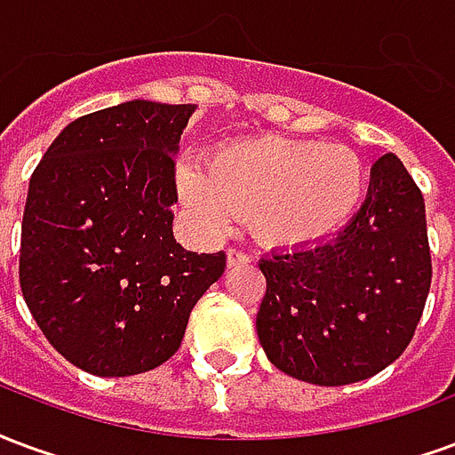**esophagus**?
I'll list each match as a JSON object with an SVG mask.
<instances>
[{"label": "esophagus", "instance_id": "obj_1", "mask_svg": "<svg viewBox=\"0 0 455 455\" xmlns=\"http://www.w3.org/2000/svg\"><path fill=\"white\" fill-rule=\"evenodd\" d=\"M251 263V256L246 251H238V248H228L227 251V266L228 267H238V266H248Z\"/></svg>", "mask_w": 455, "mask_h": 455}]
</instances>
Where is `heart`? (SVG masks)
<instances>
[{
	"label": "heart",
	"mask_w": 455,
	"mask_h": 455,
	"mask_svg": "<svg viewBox=\"0 0 455 455\" xmlns=\"http://www.w3.org/2000/svg\"><path fill=\"white\" fill-rule=\"evenodd\" d=\"M365 168L346 146L312 140L248 139L204 160H182L178 189L207 231H224L238 217L263 243L295 248L343 228L365 195Z\"/></svg>",
	"instance_id": "obj_1"
}]
</instances>
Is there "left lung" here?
<instances>
[{"label": "left lung", "mask_w": 455, "mask_h": 455, "mask_svg": "<svg viewBox=\"0 0 455 455\" xmlns=\"http://www.w3.org/2000/svg\"><path fill=\"white\" fill-rule=\"evenodd\" d=\"M266 297L256 329L277 371L348 385L397 361L431 287L427 209L395 153L371 170L368 197L341 234L260 258Z\"/></svg>", "instance_id": "obj_1"}]
</instances>
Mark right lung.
Segmentation results:
<instances>
[{
  "label": "right lung",
  "instance_id": "obj_1",
  "mask_svg": "<svg viewBox=\"0 0 455 455\" xmlns=\"http://www.w3.org/2000/svg\"><path fill=\"white\" fill-rule=\"evenodd\" d=\"M195 104L133 100L68 124L36 165L19 283L63 358L126 378L178 351L227 256L175 243V156Z\"/></svg>",
  "mask_w": 455,
  "mask_h": 455
}]
</instances>
